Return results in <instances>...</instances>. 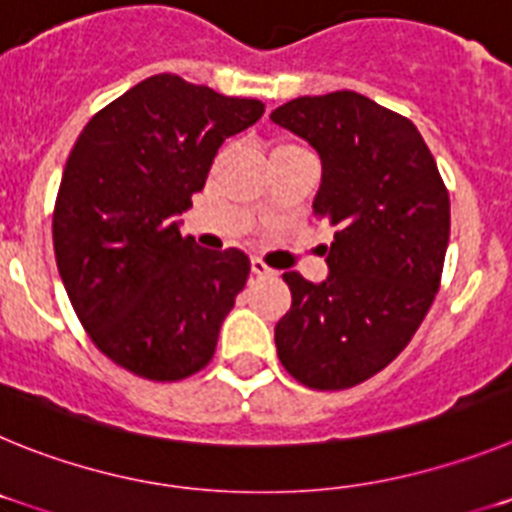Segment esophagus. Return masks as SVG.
Returning a JSON list of instances; mask_svg holds the SVG:
<instances>
[{"instance_id":"esophagus-1","label":"esophagus","mask_w":512,"mask_h":512,"mask_svg":"<svg viewBox=\"0 0 512 512\" xmlns=\"http://www.w3.org/2000/svg\"><path fill=\"white\" fill-rule=\"evenodd\" d=\"M251 271L256 277H277V271L271 269V266H266V261L259 259V256H253L251 259Z\"/></svg>"}]
</instances>
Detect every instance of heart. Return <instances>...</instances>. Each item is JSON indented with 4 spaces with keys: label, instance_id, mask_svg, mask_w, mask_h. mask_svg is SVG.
<instances>
[{
    "label": "heart",
    "instance_id": "heart-1",
    "mask_svg": "<svg viewBox=\"0 0 512 512\" xmlns=\"http://www.w3.org/2000/svg\"><path fill=\"white\" fill-rule=\"evenodd\" d=\"M284 148H297V146H277L274 151H284ZM274 151H271V153H274Z\"/></svg>",
    "mask_w": 512,
    "mask_h": 512
}]
</instances>
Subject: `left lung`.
<instances>
[{
	"mask_svg": "<svg viewBox=\"0 0 512 512\" xmlns=\"http://www.w3.org/2000/svg\"><path fill=\"white\" fill-rule=\"evenodd\" d=\"M271 120L323 161L315 215L336 228L328 279L284 271L282 366L310 390H348L397 359L431 310L449 246V189L408 117L356 92L297 97Z\"/></svg>",
	"mask_w": 512,
	"mask_h": 512,
	"instance_id": "left-lung-1",
	"label": "left lung"
}]
</instances>
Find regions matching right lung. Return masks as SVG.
Instances as JSON below:
<instances>
[{
	"mask_svg": "<svg viewBox=\"0 0 512 512\" xmlns=\"http://www.w3.org/2000/svg\"><path fill=\"white\" fill-rule=\"evenodd\" d=\"M261 115L259 99L156 74L102 107L71 148L53 207L58 274L94 346L135 377L179 382L215 354L251 261L205 251L174 215L202 192L223 140Z\"/></svg>",
	"mask_w": 512,
	"mask_h": 512,
	"instance_id": "obj_1",
	"label": "right lung"
}]
</instances>
